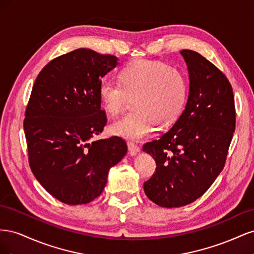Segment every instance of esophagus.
<instances>
[{
  "label": "esophagus",
  "instance_id": "esophagus-1",
  "mask_svg": "<svg viewBox=\"0 0 254 254\" xmlns=\"http://www.w3.org/2000/svg\"><path fill=\"white\" fill-rule=\"evenodd\" d=\"M127 146H128V150H129V153L131 156H134V155H136L137 152L140 151V146L139 145H136V144H134V143H132V142H128L127 143Z\"/></svg>",
  "mask_w": 254,
  "mask_h": 254
}]
</instances>
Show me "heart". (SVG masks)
Listing matches in <instances>:
<instances>
[{
  "label": "heart",
  "mask_w": 254,
  "mask_h": 254,
  "mask_svg": "<svg viewBox=\"0 0 254 254\" xmlns=\"http://www.w3.org/2000/svg\"><path fill=\"white\" fill-rule=\"evenodd\" d=\"M119 80L104 78L98 97L104 108L118 114L134 97L135 110L114 122L111 130L124 139L141 141L157 131L160 122L171 124L181 113L188 95L186 76L160 61L142 60L126 66Z\"/></svg>",
  "instance_id": "obj_1"
}]
</instances>
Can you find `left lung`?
I'll return each instance as SVG.
<instances>
[{
	"instance_id": "1",
	"label": "left lung",
	"mask_w": 254,
	"mask_h": 254,
	"mask_svg": "<svg viewBox=\"0 0 254 254\" xmlns=\"http://www.w3.org/2000/svg\"><path fill=\"white\" fill-rule=\"evenodd\" d=\"M180 54L190 77L186 109L159 140L143 146L157 163L144 191L164 207L187 205L209 190L225 166L235 130L233 90L226 75L197 52Z\"/></svg>"
}]
</instances>
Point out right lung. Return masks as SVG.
<instances>
[{
  "mask_svg": "<svg viewBox=\"0 0 254 254\" xmlns=\"http://www.w3.org/2000/svg\"><path fill=\"white\" fill-rule=\"evenodd\" d=\"M118 58L89 49L61 55L38 75L23 126L29 166L59 201L86 204L103 193L109 170L127 152L120 136L92 141L107 124L98 86Z\"/></svg>",
  "mask_w": 254,
  "mask_h": 254,
  "instance_id": "right-lung-1",
  "label": "right lung"
}]
</instances>
